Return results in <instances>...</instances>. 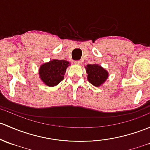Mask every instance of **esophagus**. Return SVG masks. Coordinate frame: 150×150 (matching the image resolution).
I'll return each mask as SVG.
<instances>
[{
    "instance_id": "esophagus-1",
    "label": "esophagus",
    "mask_w": 150,
    "mask_h": 150,
    "mask_svg": "<svg viewBox=\"0 0 150 150\" xmlns=\"http://www.w3.org/2000/svg\"><path fill=\"white\" fill-rule=\"evenodd\" d=\"M75 64H78V65H80V64H82V61H80V60L75 61Z\"/></svg>"
}]
</instances>
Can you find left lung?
<instances>
[{
  "label": "left lung",
  "instance_id": "8db88e82",
  "mask_svg": "<svg viewBox=\"0 0 150 150\" xmlns=\"http://www.w3.org/2000/svg\"><path fill=\"white\" fill-rule=\"evenodd\" d=\"M88 80L93 86L99 87L105 83L108 77V72L98 64H88L86 67Z\"/></svg>",
  "mask_w": 150,
  "mask_h": 150
}]
</instances>
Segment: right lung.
<instances>
[{
	"instance_id": "obj_1",
	"label": "right lung",
	"mask_w": 150,
	"mask_h": 150,
	"mask_svg": "<svg viewBox=\"0 0 150 150\" xmlns=\"http://www.w3.org/2000/svg\"><path fill=\"white\" fill-rule=\"evenodd\" d=\"M70 64L68 61L53 59L40 66L39 77L47 86L54 87L64 79V73Z\"/></svg>"
}]
</instances>
